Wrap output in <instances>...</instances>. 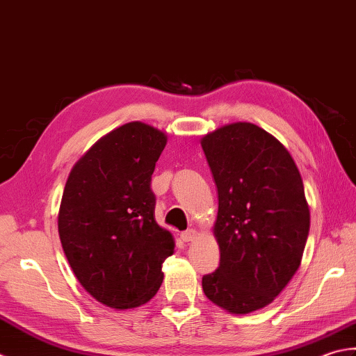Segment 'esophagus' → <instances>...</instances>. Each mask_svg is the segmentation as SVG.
I'll use <instances>...</instances> for the list:
<instances>
[{"mask_svg":"<svg viewBox=\"0 0 356 356\" xmlns=\"http://www.w3.org/2000/svg\"><path fill=\"white\" fill-rule=\"evenodd\" d=\"M181 239H183L184 243H191L195 239V236H197V232H195L193 229H187L184 232H181Z\"/></svg>","mask_w":356,"mask_h":356,"instance_id":"1","label":"esophagus"}]
</instances>
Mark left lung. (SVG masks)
Instances as JSON below:
<instances>
[{
    "instance_id": "obj_1",
    "label": "left lung",
    "mask_w": 356,
    "mask_h": 356,
    "mask_svg": "<svg viewBox=\"0 0 356 356\" xmlns=\"http://www.w3.org/2000/svg\"><path fill=\"white\" fill-rule=\"evenodd\" d=\"M218 191L213 234L220 266L202 277L216 306L249 314L272 302L298 270L310 213L302 179L286 147L250 122L201 141Z\"/></svg>"
}]
</instances>
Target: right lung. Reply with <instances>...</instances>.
<instances>
[{
  "label": "right lung",
  "instance_id": "1",
  "mask_svg": "<svg viewBox=\"0 0 356 356\" xmlns=\"http://www.w3.org/2000/svg\"><path fill=\"white\" fill-rule=\"evenodd\" d=\"M168 136L143 122L115 129L74 165L63 192L58 232L69 264L93 298L138 307L158 292L161 266L175 250L155 221L150 188Z\"/></svg>",
  "mask_w": 356,
  "mask_h": 356
}]
</instances>
